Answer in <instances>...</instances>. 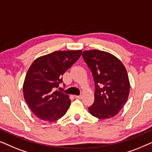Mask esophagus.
I'll return each mask as SVG.
<instances>
[{
  "label": "esophagus",
  "mask_w": 152,
  "mask_h": 152,
  "mask_svg": "<svg viewBox=\"0 0 152 152\" xmlns=\"http://www.w3.org/2000/svg\"><path fill=\"white\" fill-rule=\"evenodd\" d=\"M74 97H75L76 99H80V98H82V96H81V95H80V96H74Z\"/></svg>",
  "instance_id": "esophagus-1"
}]
</instances>
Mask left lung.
<instances>
[{
  "mask_svg": "<svg viewBox=\"0 0 152 152\" xmlns=\"http://www.w3.org/2000/svg\"><path fill=\"white\" fill-rule=\"evenodd\" d=\"M83 58L92 74L94 102L88 108L99 119L112 118L127 102L130 83L125 66L110 53L100 50L83 52Z\"/></svg>",
  "mask_w": 152,
  "mask_h": 152,
  "instance_id": "1",
  "label": "left lung"
}]
</instances>
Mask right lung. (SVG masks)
I'll return each instance as SVG.
<instances>
[{
	"label": "right lung",
	"instance_id": "add662e5",
	"mask_svg": "<svg viewBox=\"0 0 152 152\" xmlns=\"http://www.w3.org/2000/svg\"><path fill=\"white\" fill-rule=\"evenodd\" d=\"M82 51H56L38 57L29 68L23 83V96L38 118L54 122L65 114L69 96L56 90L62 76L80 58Z\"/></svg>",
	"mask_w": 152,
	"mask_h": 152
}]
</instances>
